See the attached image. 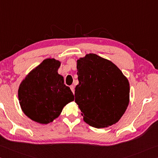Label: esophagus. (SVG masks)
I'll list each match as a JSON object with an SVG mask.
<instances>
[{
    "instance_id": "obj_1",
    "label": "esophagus",
    "mask_w": 158,
    "mask_h": 158,
    "mask_svg": "<svg viewBox=\"0 0 158 158\" xmlns=\"http://www.w3.org/2000/svg\"><path fill=\"white\" fill-rule=\"evenodd\" d=\"M70 88H71V90L72 91V92H73V93L74 94V91H75V89H74V86H73V85H71V86L70 87Z\"/></svg>"
}]
</instances>
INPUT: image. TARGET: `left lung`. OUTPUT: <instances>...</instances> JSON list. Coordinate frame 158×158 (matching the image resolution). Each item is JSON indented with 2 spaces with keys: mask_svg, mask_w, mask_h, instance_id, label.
Wrapping results in <instances>:
<instances>
[{
  "mask_svg": "<svg viewBox=\"0 0 158 158\" xmlns=\"http://www.w3.org/2000/svg\"><path fill=\"white\" fill-rule=\"evenodd\" d=\"M75 102L89 126L102 128L119 121L129 103L128 80L114 63L89 53L77 60Z\"/></svg>",
  "mask_w": 158,
  "mask_h": 158,
  "instance_id": "8db88e82",
  "label": "left lung"
}]
</instances>
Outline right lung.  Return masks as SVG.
I'll return each mask as SVG.
<instances>
[{"mask_svg": "<svg viewBox=\"0 0 158 158\" xmlns=\"http://www.w3.org/2000/svg\"><path fill=\"white\" fill-rule=\"evenodd\" d=\"M60 62L44 60L27 74L18 91L19 103L25 114L41 124H48L59 117L63 107L74 100L64 77L58 74Z\"/></svg>", "mask_w": 158, "mask_h": 158, "instance_id": "add662e5", "label": "right lung"}]
</instances>
